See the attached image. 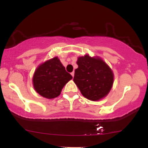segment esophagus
I'll use <instances>...</instances> for the list:
<instances>
[{"instance_id":"1","label":"esophagus","mask_w":148,"mask_h":148,"mask_svg":"<svg viewBox=\"0 0 148 148\" xmlns=\"http://www.w3.org/2000/svg\"><path fill=\"white\" fill-rule=\"evenodd\" d=\"M71 74H72V76H73V77H74V72H72V73H71Z\"/></svg>"}]
</instances>
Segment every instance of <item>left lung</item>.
<instances>
[{
    "mask_svg": "<svg viewBox=\"0 0 148 148\" xmlns=\"http://www.w3.org/2000/svg\"><path fill=\"white\" fill-rule=\"evenodd\" d=\"M77 64L74 81L81 94L92 101L106 96L113 83V74L109 67L101 59L88 55L79 57Z\"/></svg>",
    "mask_w": 148,
    "mask_h": 148,
    "instance_id": "1",
    "label": "left lung"
}]
</instances>
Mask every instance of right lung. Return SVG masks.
<instances>
[{
	"label": "right lung",
	"instance_id": "right-lung-1",
	"mask_svg": "<svg viewBox=\"0 0 148 148\" xmlns=\"http://www.w3.org/2000/svg\"><path fill=\"white\" fill-rule=\"evenodd\" d=\"M72 76L57 57L39 66L33 75V86L40 95L48 99L60 95L64 86Z\"/></svg>",
	"mask_w": 148,
	"mask_h": 148
}]
</instances>
